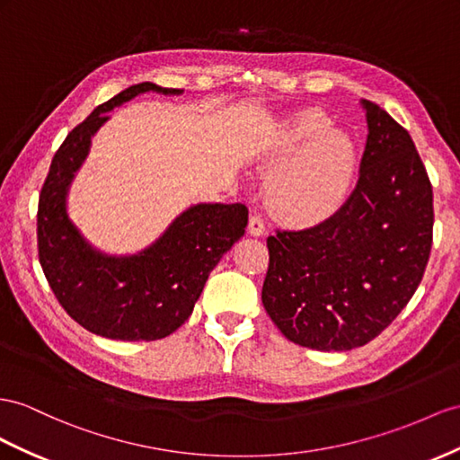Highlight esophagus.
<instances>
[{
  "mask_svg": "<svg viewBox=\"0 0 460 460\" xmlns=\"http://www.w3.org/2000/svg\"><path fill=\"white\" fill-rule=\"evenodd\" d=\"M249 233L254 234V237H261V234L266 233V223H264L262 216L256 214V211H254V214H252L251 219H249Z\"/></svg>",
  "mask_w": 460,
  "mask_h": 460,
  "instance_id": "34e87169",
  "label": "esophagus"
}]
</instances>
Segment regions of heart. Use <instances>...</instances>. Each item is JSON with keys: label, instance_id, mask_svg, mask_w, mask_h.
<instances>
[{"label": "heart", "instance_id": "b5f03b06", "mask_svg": "<svg viewBox=\"0 0 460 460\" xmlns=\"http://www.w3.org/2000/svg\"><path fill=\"white\" fill-rule=\"evenodd\" d=\"M319 109L293 118L270 151L272 206L291 221H323L342 206L356 172V146Z\"/></svg>", "mask_w": 460, "mask_h": 460}]
</instances>
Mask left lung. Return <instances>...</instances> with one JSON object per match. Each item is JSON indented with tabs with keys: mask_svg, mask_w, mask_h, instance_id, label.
<instances>
[{
	"mask_svg": "<svg viewBox=\"0 0 460 460\" xmlns=\"http://www.w3.org/2000/svg\"><path fill=\"white\" fill-rule=\"evenodd\" d=\"M367 144L353 192L332 217L268 237L262 303L291 342L321 351L379 336L414 296L433 241V190L414 141L363 101Z\"/></svg>",
	"mask_w": 460,
	"mask_h": 460,
	"instance_id": "1",
	"label": "left lung"
}]
</instances>
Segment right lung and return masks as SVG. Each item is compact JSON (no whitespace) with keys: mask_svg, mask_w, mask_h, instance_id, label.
<instances>
[{"mask_svg":"<svg viewBox=\"0 0 460 460\" xmlns=\"http://www.w3.org/2000/svg\"><path fill=\"white\" fill-rule=\"evenodd\" d=\"M179 95V89L139 84L99 104L67 134L42 184L37 214L39 261L72 319L112 340H161L192 314L211 270L249 223L244 204H198L172 221L159 241L134 256H107L81 237L67 217L66 194L87 157L91 137L109 111L139 93Z\"/></svg>","mask_w":460,"mask_h":460,"instance_id":"right-lung-1","label":"right lung"}]
</instances>
